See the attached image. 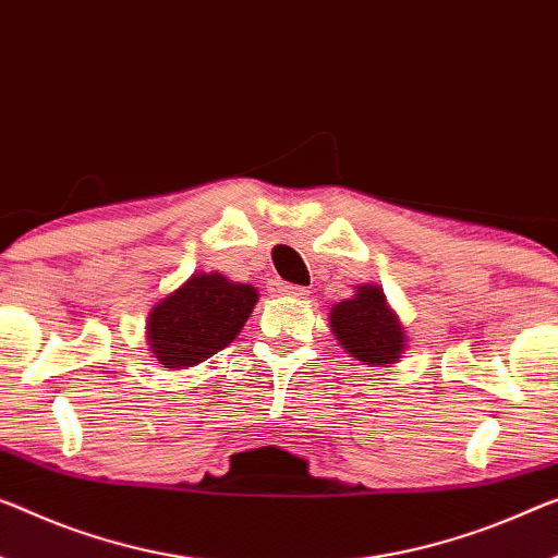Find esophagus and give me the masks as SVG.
<instances>
[{
	"label": "esophagus",
	"instance_id": "esophagus-1",
	"mask_svg": "<svg viewBox=\"0 0 558 558\" xmlns=\"http://www.w3.org/2000/svg\"><path fill=\"white\" fill-rule=\"evenodd\" d=\"M277 291H279V294L296 296V299H306L308 296V289L299 287V284H287V281H277Z\"/></svg>",
	"mask_w": 558,
	"mask_h": 558
}]
</instances>
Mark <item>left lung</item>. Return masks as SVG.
Wrapping results in <instances>:
<instances>
[{"label":"left lung","instance_id":"8db88e82","mask_svg":"<svg viewBox=\"0 0 558 558\" xmlns=\"http://www.w3.org/2000/svg\"><path fill=\"white\" fill-rule=\"evenodd\" d=\"M329 324L333 337L356 362L384 366L397 364L404 354V327L387 304L381 287H356L354 296L331 306Z\"/></svg>","mask_w":558,"mask_h":558}]
</instances>
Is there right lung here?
Returning <instances> with one entry per match:
<instances>
[{
	"mask_svg": "<svg viewBox=\"0 0 558 558\" xmlns=\"http://www.w3.org/2000/svg\"><path fill=\"white\" fill-rule=\"evenodd\" d=\"M256 299L252 284H236L219 271L192 274L149 312V351L165 368L207 362L236 339Z\"/></svg>",
	"mask_w": 558,
	"mask_h": 558,
	"instance_id": "add662e5",
	"label": "right lung"
}]
</instances>
